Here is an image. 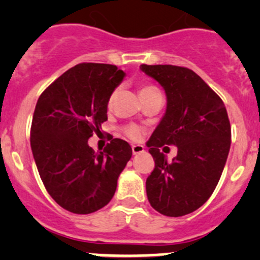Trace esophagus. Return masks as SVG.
<instances>
[{
	"mask_svg": "<svg viewBox=\"0 0 260 260\" xmlns=\"http://www.w3.org/2000/svg\"><path fill=\"white\" fill-rule=\"evenodd\" d=\"M145 152V147L142 145H133L132 146V153L133 154H138V153H142Z\"/></svg>",
	"mask_w": 260,
	"mask_h": 260,
	"instance_id": "esophagus-1",
	"label": "esophagus"
}]
</instances>
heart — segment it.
Wrapping results in <instances>:
<instances>
[{
  "instance_id": "heart-1",
  "label": "heart",
  "mask_w": 260,
  "mask_h": 260,
  "mask_svg": "<svg viewBox=\"0 0 260 260\" xmlns=\"http://www.w3.org/2000/svg\"><path fill=\"white\" fill-rule=\"evenodd\" d=\"M158 88L154 85H151V84H145V85L141 86L140 89V95L141 98H143V96H147L149 95V94H153V93H158ZM117 94H118V89H115V90L112 91V94L109 95V99H108V106H112V104L114 103L115 98H117ZM123 133H124V136L127 138H129V140L132 141H140L142 140L143 135H145V128L141 127V125L138 124H133V123H131V124H127L123 127Z\"/></svg>"
}]
</instances>
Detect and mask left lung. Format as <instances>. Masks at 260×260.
Returning <instances> with one entry per match:
<instances>
[{
	"label": "left lung",
	"mask_w": 260,
	"mask_h": 260,
	"mask_svg": "<svg viewBox=\"0 0 260 260\" xmlns=\"http://www.w3.org/2000/svg\"><path fill=\"white\" fill-rule=\"evenodd\" d=\"M142 72L164 86L167 109L147 142L154 169L146 181L147 198L166 216L198 210L214 192L224 170L232 127L224 102L195 72L176 65H146ZM176 145L167 162L159 148Z\"/></svg>",
	"instance_id": "1"
}]
</instances>
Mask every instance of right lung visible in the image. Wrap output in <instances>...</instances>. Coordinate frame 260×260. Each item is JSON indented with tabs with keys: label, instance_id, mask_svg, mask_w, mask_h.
<instances>
[{
	"label": "right lung",
	"instance_id": "obj_1",
	"mask_svg": "<svg viewBox=\"0 0 260 260\" xmlns=\"http://www.w3.org/2000/svg\"><path fill=\"white\" fill-rule=\"evenodd\" d=\"M124 75L115 65L81 62L39 96L31 149L46 191L65 210L91 214L104 208L132 157L131 146L119 138H112L99 153L88 145L108 119L109 95Z\"/></svg>",
	"mask_w": 260,
	"mask_h": 260
}]
</instances>
